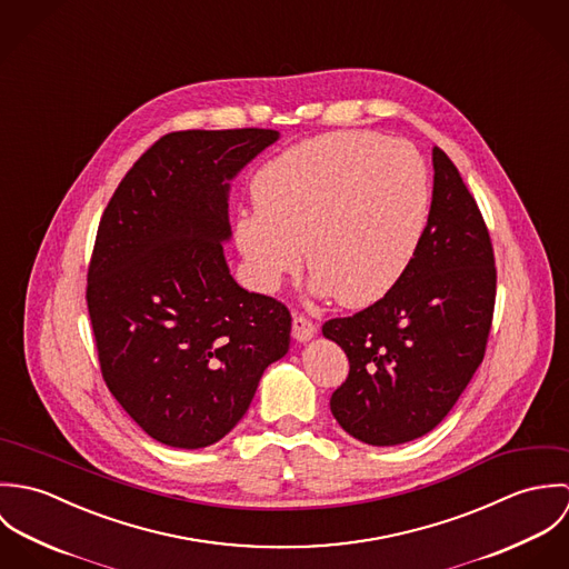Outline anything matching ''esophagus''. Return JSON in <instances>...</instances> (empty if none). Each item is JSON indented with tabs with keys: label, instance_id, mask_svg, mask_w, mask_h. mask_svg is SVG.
Returning <instances> with one entry per match:
<instances>
[{
	"label": "esophagus",
	"instance_id": "1",
	"mask_svg": "<svg viewBox=\"0 0 569 569\" xmlns=\"http://www.w3.org/2000/svg\"><path fill=\"white\" fill-rule=\"evenodd\" d=\"M318 332V326L313 325L309 318L305 316H296L293 318V326H291V335L296 341H309L313 339Z\"/></svg>",
	"mask_w": 569,
	"mask_h": 569
}]
</instances>
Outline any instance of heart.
Instances as JSON below:
<instances>
[{
	"instance_id": "1",
	"label": "heart",
	"mask_w": 569,
	"mask_h": 569,
	"mask_svg": "<svg viewBox=\"0 0 569 569\" xmlns=\"http://www.w3.org/2000/svg\"><path fill=\"white\" fill-rule=\"evenodd\" d=\"M429 174L406 142L370 131L305 140L258 168L256 210L234 221L251 282L276 291L307 251L311 291L350 309L381 300L406 273L429 217Z\"/></svg>"
}]
</instances>
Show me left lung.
I'll return each mask as SVG.
<instances>
[{
    "instance_id": "1",
    "label": "left lung",
    "mask_w": 569,
    "mask_h": 569,
    "mask_svg": "<svg viewBox=\"0 0 569 569\" xmlns=\"http://www.w3.org/2000/svg\"><path fill=\"white\" fill-rule=\"evenodd\" d=\"M433 192L401 280L372 307L322 326L350 372L330 411L352 438L395 447L429 433L460 399L487 350L495 258L458 168L433 147Z\"/></svg>"
}]
</instances>
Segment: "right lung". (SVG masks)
Instances as JSON below:
<instances>
[{
	"label": "right lung",
	"mask_w": 569,
	"mask_h": 569,
	"mask_svg": "<svg viewBox=\"0 0 569 569\" xmlns=\"http://www.w3.org/2000/svg\"><path fill=\"white\" fill-rule=\"evenodd\" d=\"M280 138L273 129L177 131L124 174L98 226L87 309L100 370L158 442L201 449L241 420L291 316L232 278L230 181Z\"/></svg>",
	"instance_id": "add662e5"
}]
</instances>
